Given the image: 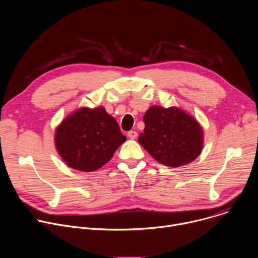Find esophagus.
I'll list each match as a JSON object with an SVG mask.
<instances>
[{"mask_svg":"<svg viewBox=\"0 0 258 258\" xmlns=\"http://www.w3.org/2000/svg\"><path fill=\"white\" fill-rule=\"evenodd\" d=\"M127 136H128V138H130V139L134 140V139H136V138H137L138 134H137V132H135V131H130V132L127 133Z\"/></svg>","mask_w":258,"mask_h":258,"instance_id":"34e87169","label":"esophagus"}]
</instances>
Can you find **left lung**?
<instances>
[{
  "label": "left lung",
  "instance_id": "8db88e82",
  "mask_svg": "<svg viewBox=\"0 0 258 258\" xmlns=\"http://www.w3.org/2000/svg\"><path fill=\"white\" fill-rule=\"evenodd\" d=\"M145 128L138 142L156 161L178 167L202 151L203 132L198 121L177 107H150L143 117Z\"/></svg>",
  "mask_w": 258,
  "mask_h": 258
}]
</instances>
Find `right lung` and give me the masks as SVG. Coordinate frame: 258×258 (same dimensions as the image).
I'll use <instances>...</instances> for the list:
<instances>
[{"mask_svg": "<svg viewBox=\"0 0 258 258\" xmlns=\"http://www.w3.org/2000/svg\"><path fill=\"white\" fill-rule=\"evenodd\" d=\"M126 137L103 107L81 108L57 127L56 149L66 164L81 171H94L113 157Z\"/></svg>", "mask_w": 258, "mask_h": 258, "instance_id": "1", "label": "right lung"}]
</instances>
